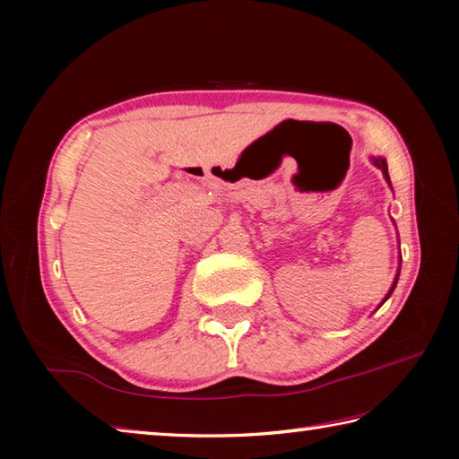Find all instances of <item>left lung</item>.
<instances>
[{
    "label": "left lung",
    "mask_w": 459,
    "mask_h": 459,
    "mask_svg": "<svg viewBox=\"0 0 459 459\" xmlns=\"http://www.w3.org/2000/svg\"><path fill=\"white\" fill-rule=\"evenodd\" d=\"M372 164H375L378 169H383V176H385V180L388 182V186H391V178H388V168H386V160L385 158H372ZM399 273H401V263H399V271H397V275H394V281H393V285H391V290L386 291V295H385V299L380 301V306L385 304V301L391 298V293L394 291V287H397V281H399ZM378 306V307H380Z\"/></svg>",
    "instance_id": "left-lung-1"
}]
</instances>
